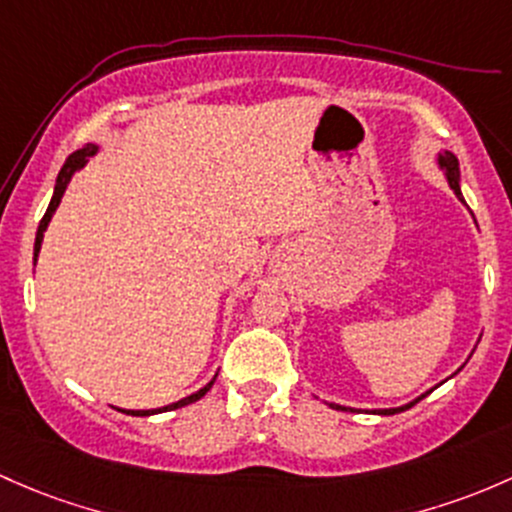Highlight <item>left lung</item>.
<instances>
[{
    "mask_svg": "<svg viewBox=\"0 0 512 512\" xmlns=\"http://www.w3.org/2000/svg\"><path fill=\"white\" fill-rule=\"evenodd\" d=\"M436 165H439V170L444 172L446 184H449V187L453 189V194H456V197H458V202L466 204V199H463V194H461V170H458V160H456V155H453V152H449V150L439 152V155H436ZM478 340H481V337H478ZM473 350H476V347H473ZM473 350H471V355H473ZM461 367H463V365H461ZM461 367H458V370H461ZM458 370H456V372H458ZM456 372H453V374H456ZM453 374H451V377H453ZM444 382H446V379H444ZM436 387H439V384H436ZM429 392H431V389H429ZM429 392L419 394V397H416L414 402L402 404V407H389V409H367V412L379 414V416H392V414H399V412H404V409L414 407V404L419 402V399H424L426 394H429ZM328 407L340 409V412H347V409H350V412H352V407H342V404H335V402H328Z\"/></svg>",
    "mask_w": 512,
    "mask_h": 512,
    "instance_id": "1",
    "label": "left lung"
}]
</instances>
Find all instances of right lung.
Masks as SVG:
<instances>
[{
	"label": "right lung",
	"instance_id": "1",
	"mask_svg": "<svg viewBox=\"0 0 512 512\" xmlns=\"http://www.w3.org/2000/svg\"><path fill=\"white\" fill-rule=\"evenodd\" d=\"M96 152H98V145H88V147H83V150H76V152H73V155H68V160L63 162L59 177H56V184H54V197H51L49 209H46L44 219H41V224H39V231H36V241H34V266H36V261H39V251H41V244H44V234H46V229H49L51 219H54L56 209H59V204H61V199H63V192H66V187H68V184H71L73 175H76V172H81L83 167L88 165V160H91V157L96 155ZM217 374H219V372H217ZM217 374H214V377L209 379V382L204 384L202 389H197V392L189 394V397L179 399V402L167 404V407H157V409H120V412L133 414V416H152V414L172 412V409H179V407H187V404L199 402V399H202L204 394H207L209 389H212V384H214V379H217Z\"/></svg>",
	"mask_w": 512,
	"mask_h": 512
}]
</instances>
